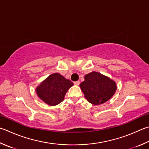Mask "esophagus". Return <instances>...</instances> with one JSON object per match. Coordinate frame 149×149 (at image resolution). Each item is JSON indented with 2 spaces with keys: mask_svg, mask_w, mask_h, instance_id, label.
<instances>
[{
  "mask_svg": "<svg viewBox=\"0 0 149 149\" xmlns=\"http://www.w3.org/2000/svg\"><path fill=\"white\" fill-rule=\"evenodd\" d=\"M74 83L75 85H79L80 84V81H75Z\"/></svg>",
  "mask_w": 149,
  "mask_h": 149,
  "instance_id": "obj_1",
  "label": "esophagus"
}]
</instances>
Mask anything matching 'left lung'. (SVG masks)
Returning <instances> with one entry per match:
<instances>
[{
    "label": "left lung",
    "mask_w": 149,
    "mask_h": 149,
    "mask_svg": "<svg viewBox=\"0 0 149 149\" xmlns=\"http://www.w3.org/2000/svg\"><path fill=\"white\" fill-rule=\"evenodd\" d=\"M79 86L85 98L93 105H100L108 101L117 90L114 81L96 72L85 75V81Z\"/></svg>",
    "instance_id": "obj_1"
}]
</instances>
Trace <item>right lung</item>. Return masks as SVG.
Instances as JSON below:
<instances>
[{
	"label": "right lung",
	"instance_id": "right-lung-1",
	"mask_svg": "<svg viewBox=\"0 0 149 149\" xmlns=\"http://www.w3.org/2000/svg\"><path fill=\"white\" fill-rule=\"evenodd\" d=\"M74 85L71 81L58 73L50 75L36 89L38 96L49 105H56L64 100L68 89Z\"/></svg>",
	"mask_w": 149,
	"mask_h": 149
}]
</instances>
